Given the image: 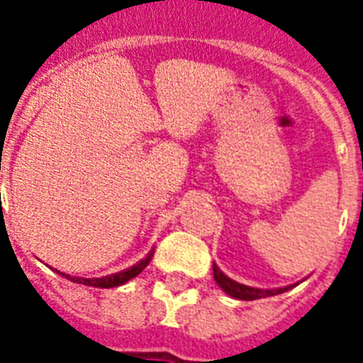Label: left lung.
I'll return each instance as SVG.
<instances>
[{
  "label": "left lung",
  "instance_id": "1",
  "mask_svg": "<svg viewBox=\"0 0 363 363\" xmlns=\"http://www.w3.org/2000/svg\"><path fill=\"white\" fill-rule=\"evenodd\" d=\"M213 275H215L216 284L228 294V296H232L235 299H245V301H252V299H259V298H269V296H277V294L286 292L290 286L284 288H275V290H262V288H252V286H245L241 282L232 281L230 277L224 275L220 269H218V265L213 262Z\"/></svg>",
  "mask_w": 363,
  "mask_h": 363
}]
</instances>
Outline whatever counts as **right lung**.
Masks as SVG:
<instances>
[{"mask_svg":"<svg viewBox=\"0 0 363 363\" xmlns=\"http://www.w3.org/2000/svg\"><path fill=\"white\" fill-rule=\"evenodd\" d=\"M152 256H154V250H150L147 258H143L141 262H137L135 265H131V267H128V269H124V271H118V273H115V275L101 277V279H82V277L65 275V273H60V271H56V273L62 277H65V279H69V281L79 282V284H86V286L115 288V286H121V284H124V282H128L130 279H133V277L139 275V273H141V271L145 269L148 264H150Z\"/></svg>","mask_w":363,"mask_h":363,"instance_id":"obj_1","label":"right lung"}]
</instances>
